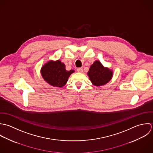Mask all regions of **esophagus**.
<instances>
[{
	"mask_svg": "<svg viewBox=\"0 0 153 153\" xmlns=\"http://www.w3.org/2000/svg\"><path fill=\"white\" fill-rule=\"evenodd\" d=\"M77 71L79 72V73H82L83 71V68H78L77 69Z\"/></svg>",
	"mask_w": 153,
	"mask_h": 153,
	"instance_id": "34e87169",
	"label": "esophagus"
}]
</instances>
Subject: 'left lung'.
<instances>
[{
    "mask_svg": "<svg viewBox=\"0 0 153 153\" xmlns=\"http://www.w3.org/2000/svg\"><path fill=\"white\" fill-rule=\"evenodd\" d=\"M87 74L94 86H101L112 79L114 72L109 68L104 67L100 61L96 60L91 65Z\"/></svg>",
    "mask_w": 153,
    "mask_h": 153,
    "instance_id": "left-lung-1",
    "label": "left lung"
}]
</instances>
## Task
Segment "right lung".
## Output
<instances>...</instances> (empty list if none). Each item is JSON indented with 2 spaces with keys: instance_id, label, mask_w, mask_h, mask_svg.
<instances>
[{
  "instance_id": "add662e5",
  "label": "right lung",
  "mask_w": 153,
  "mask_h": 153,
  "mask_svg": "<svg viewBox=\"0 0 153 153\" xmlns=\"http://www.w3.org/2000/svg\"><path fill=\"white\" fill-rule=\"evenodd\" d=\"M74 72V70L67 71L65 64L60 60L48 61L41 68V74L44 80L50 85L59 88L65 86L68 77Z\"/></svg>"
}]
</instances>
